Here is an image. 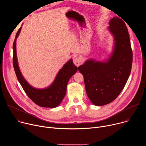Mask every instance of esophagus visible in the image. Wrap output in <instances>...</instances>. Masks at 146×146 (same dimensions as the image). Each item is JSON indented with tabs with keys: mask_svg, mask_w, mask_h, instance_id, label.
<instances>
[{
	"mask_svg": "<svg viewBox=\"0 0 146 146\" xmlns=\"http://www.w3.org/2000/svg\"><path fill=\"white\" fill-rule=\"evenodd\" d=\"M82 62V58L81 56H78L77 58H75L73 59V63L76 66H79Z\"/></svg>",
	"mask_w": 146,
	"mask_h": 146,
	"instance_id": "obj_1",
	"label": "esophagus"
}]
</instances>
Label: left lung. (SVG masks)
I'll list each match as a JSON object with an SVG mask.
<instances>
[{
    "label": "left lung",
    "instance_id": "left-lung-1",
    "mask_svg": "<svg viewBox=\"0 0 146 146\" xmlns=\"http://www.w3.org/2000/svg\"><path fill=\"white\" fill-rule=\"evenodd\" d=\"M108 29L114 37L113 51L104 62L88 59L80 66L84 76L87 96L95 106H103L115 100L123 89L132 65V51L127 26L118 17L109 22Z\"/></svg>",
    "mask_w": 146,
    "mask_h": 146
}]
</instances>
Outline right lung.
<instances>
[{
    "label": "right lung",
    "instance_id": "right-lung-1",
    "mask_svg": "<svg viewBox=\"0 0 146 146\" xmlns=\"http://www.w3.org/2000/svg\"><path fill=\"white\" fill-rule=\"evenodd\" d=\"M21 30V27L15 36L13 43V58L14 69L18 81L28 97L37 105L42 108H55L59 106L64 98L68 82L70 77L77 71L73 60L70 59L66 63L58 73L54 81L47 88L37 89L31 86L26 81L20 71L16 51V40Z\"/></svg>",
    "mask_w": 146,
    "mask_h": 146
}]
</instances>
